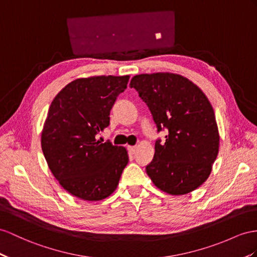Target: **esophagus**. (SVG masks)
I'll list each match as a JSON object with an SVG mask.
<instances>
[{
	"label": "esophagus",
	"instance_id": "obj_1",
	"mask_svg": "<svg viewBox=\"0 0 257 257\" xmlns=\"http://www.w3.org/2000/svg\"><path fill=\"white\" fill-rule=\"evenodd\" d=\"M128 151L130 154H135L136 151H137V147H128Z\"/></svg>",
	"mask_w": 257,
	"mask_h": 257
}]
</instances>
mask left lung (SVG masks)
<instances>
[{"instance_id": "left-lung-1", "label": "left lung", "mask_w": 257, "mask_h": 257, "mask_svg": "<svg viewBox=\"0 0 257 257\" xmlns=\"http://www.w3.org/2000/svg\"><path fill=\"white\" fill-rule=\"evenodd\" d=\"M148 105L157 133L167 130L165 142L155 141L147 174L162 191L190 193L212 172L219 148L214 109L202 90L189 79L169 72L142 74L130 81Z\"/></svg>"}]
</instances>
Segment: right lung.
Returning a JSON list of instances; mask_svg holds the SVG:
<instances>
[{
  "mask_svg": "<svg viewBox=\"0 0 257 257\" xmlns=\"http://www.w3.org/2000/svg\"><path fill=\"white\" fill-rule=\"evenodd\" d=\"M129 76H97L71 81L52 102L41 147L52 174L79 199L100 201L113 193L128 164L127 150L102 143L96 135L109 124L117 96Z\"/></svg>",
  "mask_w": 257,
  "mask_h": 257,
  "instance_id": "1",
  "label": "right lung"
}]
</instances>
